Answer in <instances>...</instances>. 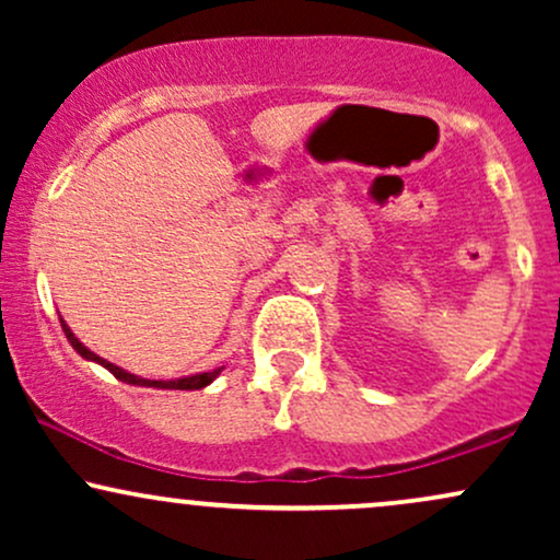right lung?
<instances>
[{"mask_svg": "<svg viewBox=\"0 0 560 560\" xmlns=\"http://www.w3.org/2000/svg\"><path fill=\"white\" fill-rule=\"evenodd\" d=\"M60 324H62V331H66L68 342L73 345V350L79 352L81 358H86V361H94V363L105 365V369L110 371V374H113L115 378H120V382H126V384H137V387H155V389H202V387H208V384L213 382V378L223 371V369L202 371V374L184 376V378H171V382H158V378H141V376H137V374H128V371L120 369V365L105 361V358L94 355V352L89 350V347H83V345L79 342V337H75V334L70 331V326L66 324V320L60 318Z\"/></svg>", "mask_w": 560, "mask_h": 560, "instance_id": "1", "label": "right lung"}]
</instances>
